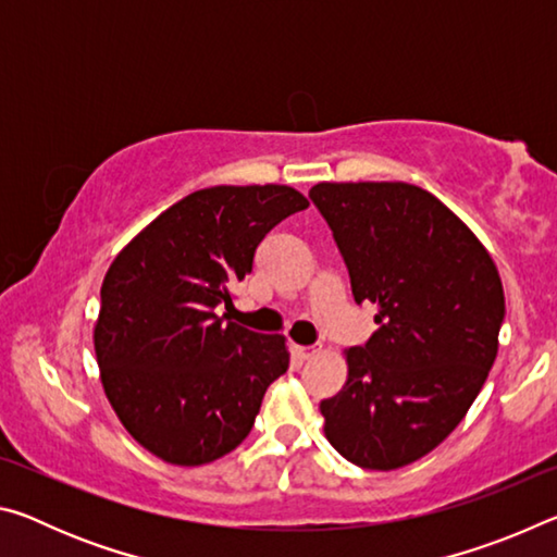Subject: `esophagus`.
Wrapping results in <instances>:
<instances>
[{"label":"esophagus","instance_id":"obj_1","mask_svg":"<svg viewBox=\"0 0 557 557\" xmlns=\"http://www.w3.org/2000/svg\"><path fill=\"white\" fill-rule=\"evenodd\" d=\"M317 354L314 346H295V356L299 358V361H309Z\"/></svg>","mask_w":557,"mask_h":557}]
</instances>
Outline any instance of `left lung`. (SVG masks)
I'll list each match as a JSON object with an SVG mask.
<instances>
[{
	"instance_id": "obj_1",
	"label": "left lung",
	"mask_w": 557,
	"mask_h": 557,
	"mask_svg": "<svg viewBox=\"0 0 557 557\" xmlns=\"http://www.w3.org/2000/svg\"><path fill=\"white\" fill-rule=\"evenodd\" d=\"M354 299L379 307L346 383L319 403L324 435L361 469L391 471L435 449L496 361L504 287L492 256L437 196L405 182H319Z\"/></svg>"
}]
</instances>
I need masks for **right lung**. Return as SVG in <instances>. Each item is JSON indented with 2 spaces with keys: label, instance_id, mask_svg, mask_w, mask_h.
<instances>
[{
  "label": "right lung",
  "instance_id": "right-lung-1",
  "mask_svg": "<svg viewBox=\"0 0 557 557\" xmlns=\"http://www.w3.org/2000/svg\"><path fill=\"white\" fill-rule=\"evenodd\" d=\"M309 201L285 184L184 196L122 248L100 287L92 344L112 410L176 467L228 455L289 366L287 338L215 314L250 275L260 240Z\"/></svg>",
  "mask_w": 557,
  "mask_h": 557
}]
</instances>
